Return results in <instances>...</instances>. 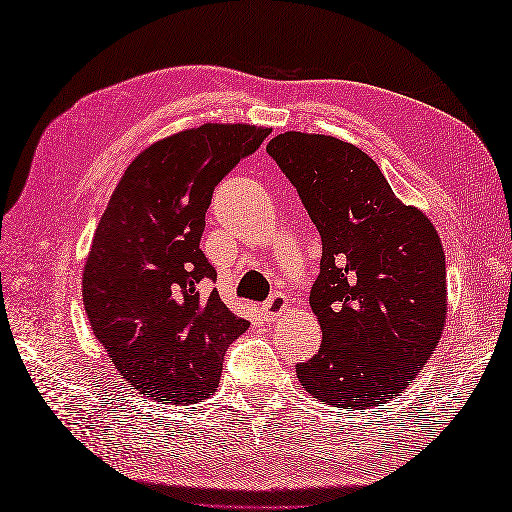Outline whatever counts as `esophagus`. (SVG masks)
<instances>
[{
    "label": "esophagus",
    "mask_w": 512,
    "mask_h": 512,
    "mask_svg": "<svg viewBox=\"0 0 512 512\" xmlns=\"http://www.w3.org/2000/svg\"><path fill=\"white\" fill-rule=\"evenodd\" d=\"M286 310H288V297L284 295V292H275V295L270 297L262 306V312H264V319L266 321L279 319Z\"/></svg>",
    "instance_id": "esophagus-1"
}]
</instances>
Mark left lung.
<instances>
[{
    "instance_id": "8db88e82",
    "label": "left lung",
    "mask_w": 512,
    "mask_h": 512,
    "mask_svg": "<svg viewBox=\"0 0 512 512\" xmlns=\"http://www.w3.org/2000/svg\"><path fill=\"white\" fill-rule=\"evenodd\" d=\"M266 151L295 184L323 244L310 292L323 341L297 365V378L323 405H383L416 380L447 323L438 231L352 143L286 132Z\"/></svg>"
}]
</instances>
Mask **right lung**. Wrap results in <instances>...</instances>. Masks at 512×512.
Returning <instances> with one entry per match:
<instances>
[{"label":"right lung","instance_id":"obj_1","mask_svg":"<svg viewBox=\"0 0 512 512\" xmlns=\"http://www.w3.org/2000/svg\"><path fill=\"white\" fill-rule=\"evenodd\" d=\"M268 127L206 123L162 138L116 184L83 268L92 332L129 385L189 405L220 383L226 347L248 321L224 306L200 250L213 189L255 154Z\"/></svg>","mask_w":512,"mask_h":512}]
</instances>
